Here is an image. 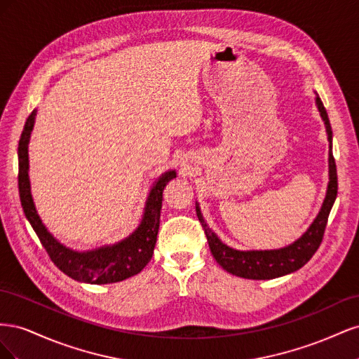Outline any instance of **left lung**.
I'll return each instance as SVG.
<instances>
[{"instance_id": "1", "label": "left lung", "mask_w": 359, "mask_h": 359, "mask_svg": "<svg viewBox=\"0 0 359 359\" xmlns=\"http://www.w3.org/2000/svg\"><path fill=\"white\" fill-rule=\"evenodd\" d=\"M316 103H318L320 116L325 121V126H327V133L330 140V184H328L327 198L323 201L319 215L309 227V231L304 233L298 241L280 250H265V252H238V250L224 245L219 238L215 236V233L210 229L208 224L205 223L201 210L196 206L198 219L203 227L206 240H208L211 253L217 260V264H219L223 269H226L227 273H231L236 277L250 278V280L276 278V277L290 274L293 271L299 269L301 266H304L309 262L314 253L318 252V248L323 240L325 227H327L331 208L337 198L339 182H337V168H335V160L331 151L332 130L330 124V118L319 97L316 99Z\"/></svg>"}]
</instances>
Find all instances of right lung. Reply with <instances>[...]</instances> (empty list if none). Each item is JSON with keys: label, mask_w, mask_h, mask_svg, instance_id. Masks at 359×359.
<instances>
[{"label": "right lung", "mask_w": 359, "mask_h": 359, "mask_svg": "<svg viewBox=\"0 0 359 359\" xmlns=\"http://www.w3.org/2000/svg\"><path fill=\"white\" fill-rule=\"evenodd\" d=\"M36 109L31 112L24 126V132L19 140V194L24 212L32 229L36 231L41 245L45 247L49 257L64 274L82 283L91 285H109L123 281L128 277H133L142 271L153 257L154 247L157 241L158 226H160V211L163 203V190L166 184L177 177V173L170 170L161 175L156 181L151 190L142 223L137 229L130 235L127 240L118 243L112 247H103L94 252L78 253L70 248H66L53 238L46 227L43 226L40 217L36 212L29 191L28 178V140L32 126H34Z\"/></svg>", "instance_id": "add662e5"}]
</instances>
